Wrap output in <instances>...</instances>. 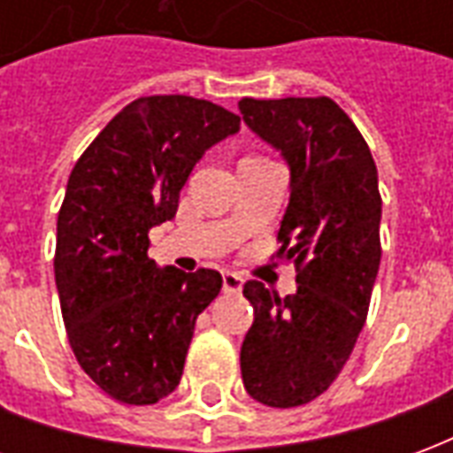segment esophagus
<instances>
[{
    "mask_svg": "<svg viewBox=\"0 0 453 453\" xmlns=\"http://www.w3.org/2000/svg\"><path fill=\"white\" fill-rule=\"evenodd\" d=\"M242 284H245V279L235 272H226L223 274V291L226 294H240L242 291Z\"/></svg>",
    "mask_w": 453,
    "mask_h": 453,
    "instance_id": "34e87169",
    "label": "esophagus"
}]
</instances>
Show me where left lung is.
I'll use <instances>...</instances> for the list:
<instances>
[{
    "instance_id": "8db88e82",
    "label": "left lung",
    "mask_w": 453,
    "mask_h": 453,
    "mask_svg": "<svg viewBox=\"0 0 453 453\" xmlns=\"http://www.w3.org/2000/svg\"><path fill=\"white\" fill-rule=\"evenodd\" d=\"M237 106L291 169L276 257L298 272L286 298L262 281L242 288L255 308L240 349L242 383L269 408H298L330 388L366 323L380 265L379 172L330 96H247Z\"/></svg>"
}]
</instances>
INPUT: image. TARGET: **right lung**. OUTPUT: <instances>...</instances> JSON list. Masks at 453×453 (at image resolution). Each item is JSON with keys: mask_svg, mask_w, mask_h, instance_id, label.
Segmentation results:
<instances>
[{"mask_svg": "<svg viewBox=\"0 0 453 453\" xmlns=\"http://www.w3.org/2000/svg\"><path fill=\"white\" fill-rule=\"evenodd\" d=\"M240 116L184 94L140 96L77 159L58 213L55 284L84 373L113 400L152 405L179 386L196 318L220 294L213 269L184 274L148 257L150 227Z\"/></svg>", "mask_w": 453, "mask_h": 453, "instance_id": "right-lung-1", "label": "right lung"}]
</instances>
